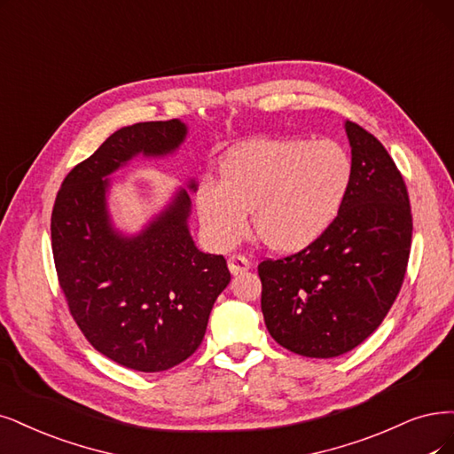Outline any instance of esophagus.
Here are the masks:
<instances>
[{"label": "esophagus", "mask_w": 454, "mask_h": 454, "mask_svg": "<svg viewBox=\"0 0 454 454\" xmlns=\"http://www.w3.org/2000/svg\"><path fill=\"white\" fill-rule=\"evenodd\" d=\"M228 267L231 275H241L250 270V262L241 254H233L228 258Z\"/></svg>", "instance_id": "34e87169"}]
</instances>
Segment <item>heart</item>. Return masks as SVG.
<instances>
[{
    "label": "heart",
    "mask_w": 454,
    "mask_h": 454,
    "mask_svg": "<svg viewBox=\"0 0 454 454\" xmlns=\"http://www.w3.org/2000/svg\"><path fill=\"white\" fill-rule=\"evenodd\" d=\"M354 164L337 142L258 138L241 144L223 162V179L201 177L196 209L207 238L236 245L254 207L258 236L292 253L325 233L349 192Z\"/></svg>",
    "instance_id": "b5f03b06"
}]
</instances>
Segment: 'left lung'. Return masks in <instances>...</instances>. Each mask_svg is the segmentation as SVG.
Returning a JSON list of instances; mask_svg holds the SVG:
<instances>
[{"label": "left lung", "instance_id": "8db88e82", "mask_svg": "<svg viewBox=\"0 0 454 454\" xmlns=\"http://www.w3.org/2000/svg\"><path fill=\"white\" fill-rule=\"evenodd\" d=\"M349 192L314 243L258 265L262 312L271 337L297 356L329 359L380 327L404 282L411 207L402 174L381 142L346 121Z\"/></svg>", "mask_w": 454, "mask_h": 454}]
</instances>
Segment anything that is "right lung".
Here are the masks:
<instances>
[{"label":"right lung","mask_w":454,"mask_h":454,"mask_svg":"<svg viewBox=\"0 0 454 454\" xmlns=\"http://www.w3.org/2000/svg\"><path fill=\"white\" fill-rule=\"evenodd\" d=\"M184 137L179 120L115 130L67 174L52 209L54 263L71 316L97 351L138 372L189 359L230 282L224 256L201 253L191 238L184 189L138 236L110 223L106 177L138 153H174Z\"/></svg>","instance_id":"add662e5"}]
</instances>
